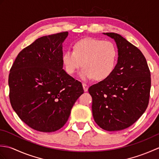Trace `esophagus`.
Returning <instances> with one entry per match:
<instances>
[{"instance_id": "34e87169", "label": "esophagus", "mask_w": 159, "mask_h": 159, "mask_svg": "<svg viewBox=\"0 0 159 159\" xmlns=\"http://www.w3.org/2000/svg\"><path fill=\"white\" fill-rule=\"evenodd\" d=\"M83 89L85 92H87V90H88V88H89V85H87V84L85 83H83Z\"/></svg>"}]
</instances>
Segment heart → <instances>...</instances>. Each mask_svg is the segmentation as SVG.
I'll return each instance as SVG.
<instances>
[{
	"label": "heart",
	"mask_w": 159,
	"mask_h": 159,
	"mask_svg": "<svg viewBox=\"0 0 159 159\" xmlns=\"http://www.w3.org/2000/svg\"><path fill=\"white\" fill-rule=\"evenodd\" d=\"M118 60V49L111 41L86 38L76 42L73 50H67L62 55L66 72L72 75L81 66L79 74L83 80L93 78L103 80L109 77L116 68Z\"/></svg>",
	"instance_id": "obj_1"
}]
</instances>
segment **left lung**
Segmentation results:
<instances>
[{
  "label": "left lung",
  "mask_w": 159,
  "mask_h": 159,
  "mask_svg": "<svg viewBox=\"0 0 159 159\" xmlns=\"http://www.w3.org/2000/svg\"><path fill=\"white\" fill-rule=\"evenodd\" d=\"M115 40L118 60L111 75L91 86L96 123L107 131L125 129L142 116L149 102L151 78L145 57L136 46L115 33H103Z\"/></svg>",
  "instance_id": "obj_1"
}]
</instances>
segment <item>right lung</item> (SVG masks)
<instances>
[{"label":"right lung","mask_w":159,"mask_h":159,"mask_svg":"<svg viewBox=\"0 0 159 159\" xmlns=\"http://www.w3.org/2000/svg\"><path fill=\"white\" fill-rule=\"evenodd\" d=\"M68 32L43 36L18 54L9 75L13 109L33 129L51 133L62 128L82 84L63 69V42Z\"/></svg>","instance_id":"1"}]
</instances>
